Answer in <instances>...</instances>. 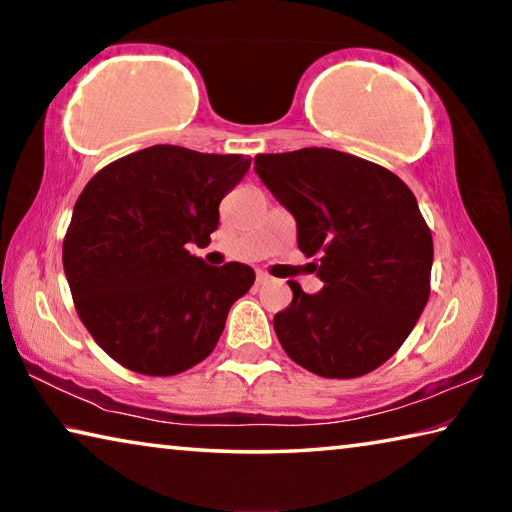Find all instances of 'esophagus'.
<instances>
[{"label": "esophagus", "instance_id": "esophagus-1", "mask_svg": "<svg viewBox=\"0 0 512 512\" xmlns=\"http://www.w3.org/2000/svg\"><path fill=\"white\" fill-rule=\"evenodd\" d=\"M255 280H257L259 287H262V284H268V282H271V275H266L264 271H257V277H255Z\"/></svg>", "mask_w": 512, "mask_h": 512}]
</instances>
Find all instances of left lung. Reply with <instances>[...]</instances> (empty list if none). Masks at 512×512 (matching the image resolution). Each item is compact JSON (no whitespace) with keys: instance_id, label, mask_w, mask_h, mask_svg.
I'll use <instances>...</instances> for the list:
<instances>
[{"instance_id":"8db88e82","label":"left lung","mask_w":512,"mask_h":512,"mask_svg":"<svg viewBox=\"0 0 512 512\" xmlns=\"http://www.w3.org/2000/svg\"><path fill=\"white\" fill-rule=\"evenodd\" d=\"M255 171L293 214L302 255L320 262L314 296L273 327L284 352L327 379L368 375L402 348L431 291L433 239L418 201L393 171L334 149L262 153Z\"/></svg>"}]
</instances>
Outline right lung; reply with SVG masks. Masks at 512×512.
Masks as SVG:
<instances>
[{
    "instance_id": "obj_1",
    "label": "right lung",
    "mask_w": 512,
    "mask_h": 512,
    "mask_svg": "<svg viewBox=\"0 0 512 512\" xmlns=\"http://www.w3.org/2000/svg\"><path fill=\"white\" fill-rule=\"evenodd\" d=\"M250 167L246 155L158 144L92 176L63 239L76 314L119 366L171 377L216 348L232 302L255 282L246 264L207 266L219 203Z\"/></svg>"
}]
</instances>
